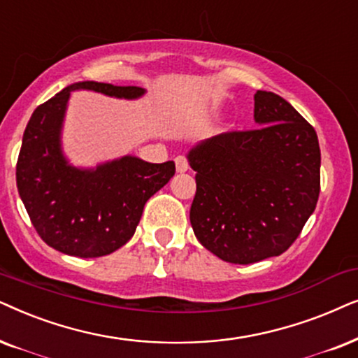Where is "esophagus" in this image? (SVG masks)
Returning <instances> with one entry per match:
<instances>
[{
  "label": "esophagus",
  "instance_id": "esophagus-1",
  "mask_svg": "<svg viewBox=\"0 0 358 358\" xmlns=\"http://www.w3.org/2000/svg\"><path fill=\"white\" fill-rule=\"evenodd\" d=\"M175 166H176V171H178V173H185V171H188V169H189L188 160L185 159L183 155L176 157V159H175Z\"/></svg>",
  "mask_w": 358,
  "mask_h": 358
}]
</instances>
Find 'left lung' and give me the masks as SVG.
<instances>
[{
	"label": "left lung",
	"mask_w": 358,
	"mask_h": 358,
	"mask_svg": "<svg viewBox=\"0 0 358 358\" xmlns=\"http://www.w3.org/2000/svg\"><path fill=\"white\" fill-rule=\"evenodd\" d=\"M259 129L198 142L189 221L224 262L247 265L283 254L316 209L321 150L314 127L278 94L254 96Z\"/></svg>",
	"instance_id": "8db88e82"
}]
</instances>
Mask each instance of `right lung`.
Returning a JSON list of instances; mask_svg holds the SVG:
<instances>
[{
  "label": "right lung",
  "mask_w": 358,
  "mask_h": 358,
  "mask_svg": "<svg viewBox=\"0 0 358 358\" xmlns=\"http://www.w3.org/2000/svg\"><path fill=\"white\" fill-rule=\"evenodd\" d=\"M94 92L139 99L141 87L76 82L32 113L22 136L16 183L37 234L62 254L93 259L113 254L134 236L147 199L175 175L171 160L150 164L122 155L96 166L70 164L62 132L70 94Z\"/></svg>",
  "instance_id": "right-lung-1"
}]
</instances>
